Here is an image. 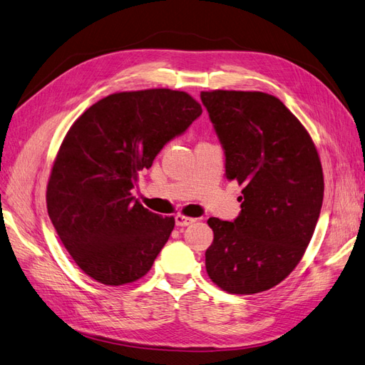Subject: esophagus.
Segmentation results:
<instances>
[{
    "label": "esophagus",
    "instance_id": "esophagus-1",
    "mask_svg": "<svg viewBox=\"0 0 365 365\" xmlns=\"http://www.w3.org/2000/svg\"><path fill=\"white\" fill-rule=\"evenodd\" d=\"M195 220H196V219L189 217V216H184V215H176V216H175V224L178 225V227H187V225L193 224Z\"/></svg>",
    "mask_w": 365,
    "mask_h": 365
}]
</instances>
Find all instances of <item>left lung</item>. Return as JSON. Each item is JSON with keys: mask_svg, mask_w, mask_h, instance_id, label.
Returning <instances> with one entry per match:
<instances>
[{"mask_svg": "<svg viewBox=\"0 0 365 365\" xmlns=\"http://www.w3.org/2000/svg\"><path fill=\"white\" fill-rule=\"evenodd\" d=\"M225 175L244 185L240 215L210 217L208 277L251 295L284 280L312 239L324 195L322 161L309 132L277 97L260 91H202Z\"/></svg>", "mask_w": 365, "mask_h": 365, "instance_id": "left-lung-1", "label": "left lung"}]
</instances>
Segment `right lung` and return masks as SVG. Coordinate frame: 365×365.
<instances>
[{
  "mask_svg": "<svg viewBox=\"0 0 365 365\" xmlns=\"http://www.w3.org/2000/svg\"><path fill=\"white\" fill-rule=\"evenodd\" d=\"M201 114L184 91H123L88 108L67 132L51 168L47 210L63 247L96 282L126 284L152 268L175 219L149 212L130 190L138 172Z\"/></svg>",
  "mask_w": 365,
  "mask_h": 365,
  "instance_id": "obj_1",
  "label": "right lung"
}]
</instances>
